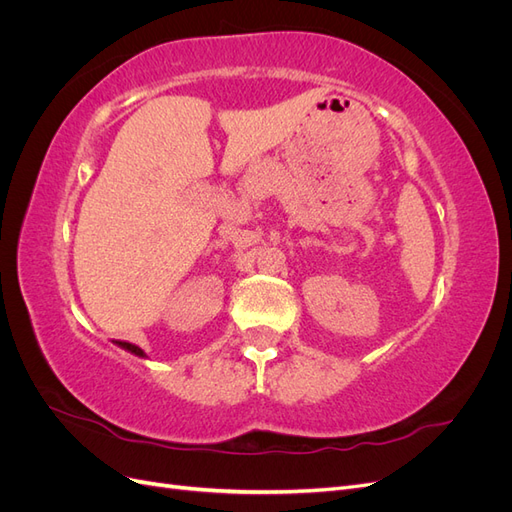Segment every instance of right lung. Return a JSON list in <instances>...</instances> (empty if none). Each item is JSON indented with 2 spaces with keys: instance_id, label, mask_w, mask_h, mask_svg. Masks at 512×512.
<instances>
[{
  "instance_id": "1",
  "label": "right lung",
  "mask_w": 512,
  "mask_h": 512,
  "mask_svg": "<svg viewBox=\"0 0 512 512\" xmlns=\"http://www.w3.org/2000/svg\"><path fill=\"white\" fill-rule=\"evenodd\" d=\"M119 348H123V350H128V352H132L134 356H141V359H145V352L141 350V348H138V346H134V344H128V342H115Z\"/></svg>"
}]
</instances>
